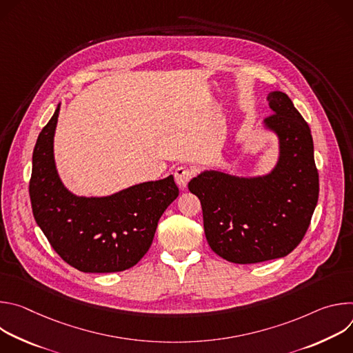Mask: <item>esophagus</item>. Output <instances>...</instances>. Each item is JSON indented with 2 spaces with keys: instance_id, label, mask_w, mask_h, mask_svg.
I'll return each mask as SVG.
<instances>
[{
  "instance_id": "obj_1",
  "label": "esophagus",
  "mask_w": 353,
  "mask_h": 353,
  "mask_svg": "<svg viewBox=\"0 0 353 353\" xmlns=\"http://www.w3.org/2000/svg\"><path fill=\"white\" fill-rule=\"evenodd\" d=\"M191 177H192V172L185 166H180L174 172V180L180 188H185Z\"/></svg>"
}]
</instances>
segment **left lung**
<instances>
[{"label":"left lung","instance_id":"left-lung-1","mask_svg":"<svg viewBox=\"0 0 353 353\" xmlns=\"http://www.w3.org/2000/svg\"><path fill=\"white\" fill-rule=\"evenodd\" d=\"M267 100L272 116L261 125L278 139L274 168L259 176L214 168L188 183L201 201L210 247L236 264L288 256L306 234L319 199L309 124L286 93L272 90Z\"/></svg>","mask_w":353,"mask_h":353}]
</instances>
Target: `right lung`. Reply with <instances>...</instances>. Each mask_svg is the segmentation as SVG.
Listing matches in <instances>:
<instances>
[{
	"label": "right lung",
	"instance_id": "1",
	"mask_svg": "<svg viewBox=\"0 0 353 353\" xmlns=\"http://www.w3.org/2000/svg\"><path fill=\"white\" fill-rule=\"evenodd\" d=\"M61 103L37 137L29 195L36 223L71 267L82 272H119L134 267L152 244L158 222L179 196L173 174L110 195L71 192L54 159Z\"/></svg>",
	"mask_w": 353,
	"mask_h": 353
}]
</instances>
